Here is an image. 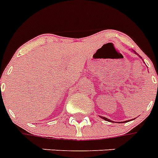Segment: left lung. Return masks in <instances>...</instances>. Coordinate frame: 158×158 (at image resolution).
I'll list each match as a JSON object with an SVG mask.
<instances>
[{
  "label": "left lung",
  "instance_id": "left-lung-1",
  "mask_svg": "<svg viewBox=\"0 0 158 158\" xmlns=\"http://www.w3.org/2000/svg\"><path fill=\"white\" fill-rule=\"evenodd\" d=\"M133 52H134V53H135V54L136 55H138V56H139V54H138L137 52H135V51H134V50H132ZM140 57V56H139ZM99 116H100V117L101 118H102V119H103V120H106V121H109V122H111V123H114V121H113V120H110V119H108V118H106V117H103V116H101V115H99ZM134 120H135V119H134ZM129 122V121H130V120H125V121H124V122ZM123 122V123H124ZM120 123H122V122H120Z\"/></svg>",
  "mask_w": 158,
  "mask_h": 158
}]
</instances>
